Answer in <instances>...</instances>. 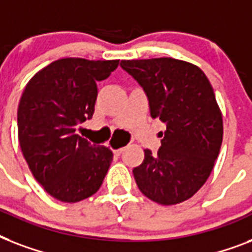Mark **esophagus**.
<instances>
[{"instance_id": "esophagus-1", "label": "esophagus", "mask_w": 252, "mask_h": 252, "mask_svg": "<svg viewBox=\"0 0 252 252\" xmlns=\"http://www.w3.org/2000/svg\"><path fill=\"white\" fill-rule=\"evenodd\" d=\"M124 149H126V148H118V149L114 150V153L118 154V156H119V154H122L123 152H124Z\"/></svg>"}]
</instances>
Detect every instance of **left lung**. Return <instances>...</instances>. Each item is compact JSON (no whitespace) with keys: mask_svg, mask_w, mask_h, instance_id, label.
<instances>
[{"mask_svg":"<svg viewBox=\"0 0 252 252\" xmlns=\"http://www.w3.org/2000/svg\"><path fill=\"white\" fill-rule=\"evenodd\" d=\"M145 90L150 115L166 124L157 154L133 168L140 191L162 205L183 203L211 175L222 144V114L199 66L171 57L122 60Z\"/></svg>","mask_w":252,"mask_h":252,"instance_id":"1","label":"left lung"}]
</instances>
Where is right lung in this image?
<instances>
[{"label":"right lung","instance_id":"add662e5","mask_svg":"<svg viewBox=\"0 0 252 252\" xmlns=\"http://www.w3.org/2000/svg\"><path fill=\"white\" fill-rule=\"evenodd\" d=\"M119 60L60 59L26 85L18 106V138L33 178L55 199L77 203L98 191L114 154L76 133L93 118L96 82Z\"/></svg>","mask_w":252,"mask_h":252}]
</instances>
